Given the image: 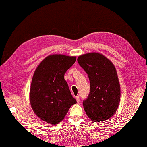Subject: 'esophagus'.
Masks as SVG:
<instances>
[{
  "instance_id": "esophagus-1",
  "label": "esophagus",
  "mask_w": 147,
  "mask_h": 147,
  "mask_svg": "<svg viewBox=\"0 0 147 147\" xmlns=\"http://www.w3.org/2000/svg\"><path fill=\"white\" fill-rule=\"evenodd\" d=\"M75 98H76V102H77V103H79V102H80V98H79V96H76Z\"/></svg>"
}]
</instances>
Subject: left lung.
Masks as SVG:
<instances>
[{"mask_svg":"<svg viewBox=\"0 0 147 147\" xmlns=\"http://www.w3.org/2000/svg\"><path fill=\"white\" fill-rule=\"evenodd\" d=\"M77 61L88 76L90 84L89 95L83 101L86 115L96 122L109 119L117 109L121 96L115 67L98 53L82 55Z\"/></svg>","mask_w":147,"mask_h":147,"instance_id":"left-lung-1","label":"left lung"}]
</instances>
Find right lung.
Instances as JSON below:
<instances>
[{"label":"right lung","instance_id":"add662e5","mask_svg":"<svg viewBox=\"0 0 147 147\" xmlns=\"http://www.w3.org/2000/svg\"><path fill=\"white\" fill-rule=\"evenodd\" d=\"M76 57L51 55L37 67L30 91L32 108L38 117L56 125L64 119L76 100L72 96L65 73L75 63Z\"/></svg>","mask_w":147,"mask_h":147}]
</instances>
